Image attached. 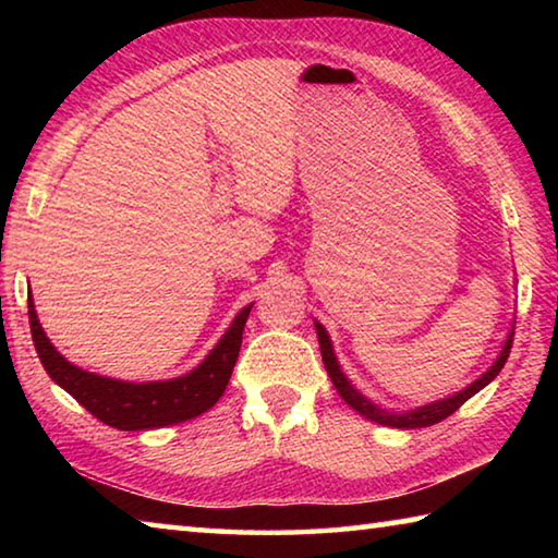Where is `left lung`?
<instances>
[{"instance_id":"1","label":"left lung","mask_w":558,"mask_h":558,"mask_svg":"<svg viewBox=\"0 0 558 558\" xmlns=\"http://www.w3.org/2000/svg\"><path fill=\"white\" fill-rule=\"evenodd\" d=\"M315 329H317L319 352H323L325 369L329 374V379H332L337 393L342 396V399L349 405H352L356 413H362L369 421H376V423H381V426H391V428H426V426H436V423H440L442 418H448L450 413H456L462 403H465L468 399H472V396H475L480 389H485V386L493 381L499 372H502V366H505L507 356H509V349H512V337H514V332H509L507 342L502 347V352H499V356H497V362L489 366V369L483 376H480L477 381H472L468 389H462L460 393L450 396V399H442V401H436V403L421 405V409L409 411V413H389V411L379 409V405H374L372 401H366L364 396L359 393L354 386L347 381V376L342 374V369H339L337 356L332 352V342H329L325 327L319 325V323H315Z\"/></svg>"}]
</instances>
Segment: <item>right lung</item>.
Masks as SVG:
<instances>
[{
  "instance_id": "add662e5",
  "label": "right lung",
  "mask_w": 558,
  "mask_h": 558,
  "mask_svg": "<svg viewBox=\"0 0 558 558\" xmlns=\"http://www.w3.org/2000/svg\"><path fill=\"white\" fill-rule=\"evenodd\" d=\"M251 307H243L221 337V342L211 349V354L186 376H177L172 381H149V384H130L108 379L78 366L56 352V347L44 335L36 317L34 300L29 295V325L32 339L39 354L46 374L69 391L83 409L96 415L98 421L118 430H147L174 426L189 418H196L221 399L226 384L231 379L235 359L241 352L243 327L248 319Z\"/></svg>"
}]
</instances>
